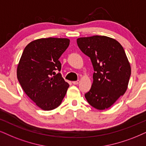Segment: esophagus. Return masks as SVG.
I'll return each instance as SVG.
<instances>
[{"mask_svg": "<svg viewBox=\"0 0 146 146\" xmlns=\"http://www.w3.org/2000/svg\"><path fill=\"white\" fill-rule=\"evenodd\" d=\"M79 80H77V81H75V82H73V84H74V85H77V84H79Z\"/></svg>", "mask_w": 146, "mask_h": 146, "instance_id": "34e87169", "label": "esophagus"}]
</instances>
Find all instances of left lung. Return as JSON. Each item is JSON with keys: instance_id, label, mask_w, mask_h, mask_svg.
Returning a JSON list of instances; mask_svg holds the SVG:
<instances>
[{"instance_id": "left-lung-1", "label": "left lung", "mask_w": 146, "mask_h": 146, "mask_svg": "<svg viewBox=\"0 0 146 146\" xmlns=\"http://www.w3.org/2000/svg\"><path fill=\"white\" fill-rule=\"evenodd\" d=\"M77 43L90 58L95 71L92 88L85 97L94 108L107 109L128 88L131 69L124 49L115 39L104 36L79 38Z\"/></svg>"}]
</instances>
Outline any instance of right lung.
Here are the masks:
<instances>
[{
	"instance_id": "1",
	"label": "right lung",
	"mask_w": 146,
	"mask_h": 146,
	"mask_svg": "<svg viewBox=\"0 0 146 146\" xmlns=\"http://www.w3.org/2000/svg\"><path fill=\"white\" fill-rule=\"evenodd\" d=\"M68 38H40L31 42L22 53L17 76L22 89L39 108L54 109L61 104L69 85L60 73L58 59L69 46Z\"/></svg>"
}]
</instances>
